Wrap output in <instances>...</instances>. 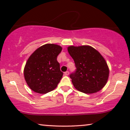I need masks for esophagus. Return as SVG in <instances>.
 Segmentation results:
<instances>
[{
    "mask_svg": "<svg viewBox=\"0 0 130 130\" xmlns=\"http://www.w3.org/2000/svg\"><path fill=\"white\" fill-rule=\"evenodd\" d=\"M69 71H66L64 72V75L66 76H68V75H69Z\"/></svg>",
    "mask_w": 130,
    "mask_h": 130,
    "instance_id": "obj_1",
    "label": "esophagus"
}]
</instances>
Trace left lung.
Listing matches in <instances>:
<instances>
[{
	"label": "left lung",
	"mask_w": 130,
	"mask_h": 130,
	"mask_svg": "<svg viewBox=\"0 0 130 130\" xmlns=\"http://www.w3.org/2000/svg\"><path fill=\"white\" fill-rule=\"evenodd\" d=\"M68 50L76 67L70 75L75 89L86 94L101 90L106 84L109 70L100 53L89 46H71Z\"/></svg>",
	"instance_id": "obj_1"
}]
</instances>
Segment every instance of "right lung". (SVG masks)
Segmentation results:
<instances>
[{"instance_id": "right-lung-1", "label": "right lung", "mask_w": 130, "mask_h": 130, "mask_svg": "<svg viewBox=\"0 0 130 130\" xmlns=\"http://www.w3.org/2000/svg\"><path fill=\"white\" fill-rule=\"evenodd\" d=\"M61 50L62 47L57 44H46L38 48L29 58L24 76L34 92L45 94L57 87L63 75L57 60Z\"/></svg>"}]
</instances>
